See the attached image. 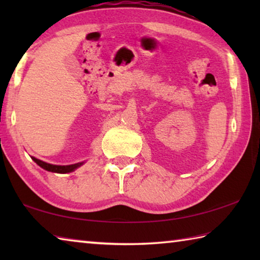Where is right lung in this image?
<instances>
[{"mask_svg": "<svg viewBox=\"0 0 260 260\" xmlns=\"http://www.w3.org/2000/svg\"><path fill=\"white\" fill-rule=\"evenodd\" d=\"M32 159L37 162L39 166H41L42 169H45L47 171H49V172H54V173H69V172H72L77 169V167L81 166L82 162H77V164H72V165H67V166H60V165H52V164H48V162L42 161L40 159H38V158L32 157Z\"/></svg>", "mask_w": 260, "mask_h": 260, "instance_id": "obj_1", "label": "right lung"}]
</instances>
